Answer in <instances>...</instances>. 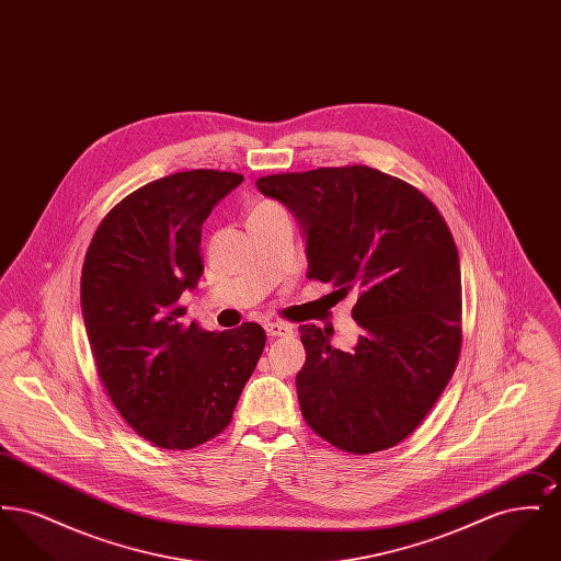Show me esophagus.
<instances>
[{"instance_id":"34e87169","label":"esophagus","mask_w":561,"mask_h":561,"mask_svg":"<svg viewBox=\"0 0 561 561\" xmlns=\"http://www.w3.org/2000/svg\"><path fill=\"white\" fill-rule=\"evenodd\" d=\"M265 330H267L268 336H273V339L293 334V325H288V323H282V321H268V323H265Z\"/></svg>"}]
</instances>
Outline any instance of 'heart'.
Instances as JSON below:
<instances>
[{"label":"heart","mask_w":561,"mask_h":561,"mask_svg":"<svg viewBox=\"0 0 561 561\" xmlns=\"http://www.w3.org/2000/svg\"><path fill=\"white\" fill-rule=\"evenodd\" d=\"M275 214H284V208L279 206V204H275V202H259V204H254L252 206V210H250V216H248V220L250 218H265V216H275Z\"/></svg>","instance_id":"heart-1"}]
</instances>
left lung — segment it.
Listing matches in <instances>:
<instances>
[{
  "label": "left lung",
  "instance_id": "1",
  "mask_svg": "<svg viewBox=\"0 0 561 561\" xmlns=\"http://www.w3.org/2000/svg\"><path fill=\"white\" fill-rule=\"evenodd\" d=\"M256 187L300 222L307 277L357 294L355 347H332V325L298 328L307 425L345 453L393 448L439 400L460 353V263L444 216L368 165L268 174Z\"/></svg>",
  "mask_w": 561,
  "mask_h": 561
}]
</instances>
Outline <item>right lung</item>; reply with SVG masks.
<instances>
[{
    "mask_svg": "<svg viewBox=\"0 0 561 561\" xmlns=\"http://www.w3.org/2000/svg\"><path fill=\"white\" fill-rule=\"evenodd\" d=\"M243 181L188 170L124 197L99 225L81 268V313L108 398L130 427L165 450H188L233 419L265 348L263 325H185V290L204 273L202 225Z\"/></svg>",
    "mask_w": 561,
    "mask_h": 561,
    "instance_id": "right-lung-1",
    "label": "right lung"
}]
</instances>
